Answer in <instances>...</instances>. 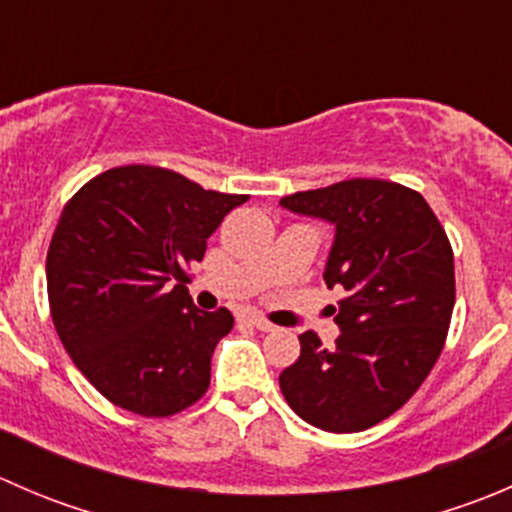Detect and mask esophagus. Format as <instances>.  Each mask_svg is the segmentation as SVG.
<instances>
[{"instance_id": "obj_1", "label": "esophagus", "mask_w": 512, "mask_h": 512, "mask_svg": "<svg viewBox=\"0 0 512 512\" xmlns=\"http://www.w3.org/2000/svg\"><path fill=\"white\" fill-rule=\"evenodd\" d=\"M245 322L250 324V327L260 329V332H275V324H270V322H267V319L257 317V314H247Z\"/></svg>"}]
</instances>
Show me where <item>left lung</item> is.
<instances>
[{"instance_id":"obj_1","label":"left lung","mask_w":512,"mask_h":512,"mask_svg":"<svg viewBox=\"0 0 512 512\" xmlns=\"http://www.w3.org/2000/svg\"><path fill=\"white\" fill-rule=\"evenodd\" d=\"M280 205L334 227L324 282L347 289L334 347L299 334L280 389L312 426L364 431L401 409L441 354L456 302L451 242L426 200L389 180H344Z\"/></svg>"}]
</instances>
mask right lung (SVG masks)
<instances>
[{
    "instance_id": "obj_1",
    "label": "right lung",
    "mask_w": 512,
    "mask_h": 512,
    "mask_svg": "<svg viewBox=\"0 0 512 512\" xmlns=\"http://www.w3.org/2000/svg\"><path fill=\"white\" fill-rule=\"evenodd\" d=\"M245 200L173 170L123 165L66 203L46 255L51 319L111 404L170 416L208 391L213 352L235 319L195 307L185 267Z\"/></svg>"
}]
</instances>
